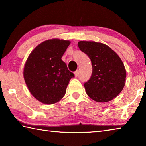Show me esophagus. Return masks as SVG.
<instances>
[{"mask_svg":"<svg viewBox=\"0 0 146 146\" xmlns=\"http://www.w3.org/2000/svg\"><path fill=\"white\" fill-rule=\"evenodd\" d=\"M74 74H75V77H76V76H78V71H76L75 73H74Z\"/></svg>","mask_w":146,"mask_h":146,"instance_id":"esophagus-1","label":"esophagus"}]
</instances>
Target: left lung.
Here are the masks:
<instances>
[{
  "label": "left lung",
  "mask_w": 146,
  "mask_h": 146,
  "mask_svg": "<svg viewBox=\"0 0 146 146\" xmlns=\"http://www.w3.org/2000/svg\"><path fill=\"white\" fill-rule=\"evenodd\" d=\"M78 46L92 63V75L84 84L87 95L98 102H109L117 97L124 87L126 78V71L120 56L100 42L80 41Z\"/></svg>",
  "instance_id": "left-lung-1"
}]
</instances>
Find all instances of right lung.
Instances as JSON below:
<instances>
[{
    "mask_svg": "<svg viewBox=\"0 0 146 146\" xmlns=\"http://www.w3.org/2000/svg\"><path fill=\"white\" fill-rule=\"evenodd\" d=\"M70 40L53 38L36 47L27 58L24 78L31 95L45 104H53L64 97L74 74L68 70L62 56Z\"/></svg>",
    "mask_w": 146,
    "mask_h": 146,
    "instance_id": "obj_1",
    "label": "right lung"
}]
</instances>
